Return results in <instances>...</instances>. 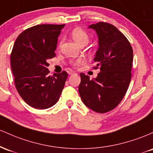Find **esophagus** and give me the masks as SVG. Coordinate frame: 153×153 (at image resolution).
Returning a JSON list of instances; mask_svg holds the SVG:
<instances>
[{
    "label": "esophagus",
    "instance_id": "obj_1",
    "mask_svg": "<svg viewBox=\"0 0 153 153\" xmlns=\"http://www.w3.org/2000/svg\"><path fill=\"white\" fill-rule=\"evenodd\" d=\"M68 73H69V75H75V74H77L76 73H75V71H70L69 72H68Z\"/></svg>",
    "mask_w": 153,
    "mask_h": 153
}]
</instances>
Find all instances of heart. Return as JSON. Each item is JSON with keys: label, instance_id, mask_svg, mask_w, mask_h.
<instances>
[{"label": "heart", "instance_id": "obj_1", "mask_svg": "<svg viewBox=\"0 0 153 153\" xmlns=\"http://www.w3.org/2000/svg\"><path fill=\"white\" fill-rule=\"evenodd\" d=\"M71 36L73 37V40L78 44L79 45H82V44H87L89 40V36L88 35L83 29H82L81 28H75L71 32ZM84 62L83 59H78L72 62V64L73 65H81Z\"/></svg>", "mask_w": 153, "mask_h": 153}]
</instances>
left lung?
I'll use <instances>...</instances> for the list:
<instances>
[{"instance_id":"left-lung-1","label":"left lung","mask_w":153,"mask_h":153,"mask_svg":"<svg viewBox=\"0 0 153 153\" xmlns=\"http://www.w3.org/2000/svg\"><path fill=\"white\" fill-rule=\"evenodd\" d=\"M88 29L96 31L99 48L94 59L101 72L96 78L80 73L78 87L82 102L91 110L106 113L114 109L125 96L131 80L133 50L126 36L114 26L99 22Z\"/></svg>"}]
</instances>
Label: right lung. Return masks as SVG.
I'll return each mask as SVG.
<instances>
[{
	"label": "right lung",
	"instance_id": "add662e5",
	"mask_svg": "<svg viewBox=\"0 0 153 153\" xmlns=\"http://www.w3.org/2000/svg\"><path fill=\"white\" fill-rule=\"evenodd\" d=\"M65 24H41L29 28L19 35L10 54V66L15 85L28 105L46 109L58 101L68 78L65 71L54 73L47 67V59L55 57L59 35Z\"/></svg>",
	"mask_w": 153,
	"mask_h": 153
}]
</instances>
